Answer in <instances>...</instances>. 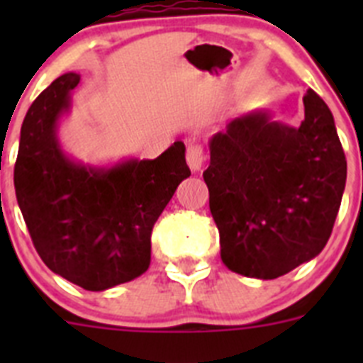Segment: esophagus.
I'll return each mask as SVG.
<instances>
[{
  "instance_id": "obj_1",
  "label": "esophagus",
  "mask_w": 363,
  "mask_h": 363,
  "mask_svg": "<svg viewBox=\"0 0 363 363\" xmlns=\"http://www.w3.org/2000/svg\"><path fill=\"white\" fill-rule=\"evenodd\" d=\"M185 158H187V165L191 167V171H194V172L201 171V167H203V162H205L203 147H201L200 143L191 142L187 145V152H185Z\"/></svg>"
}]
</instances>
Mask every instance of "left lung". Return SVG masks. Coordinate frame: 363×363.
Listing matches in <instances>:
<instances>
[{"instance_id": "obj_1", "label": "left lung", "mask_w": 363, "mask_h": 363, "mask_svg": "<svg viewBox=\"0 0 363 363\" xmlns=\"http://www.w3.org/2000/svg\"><path fill=\"white\" fill-rule=\"evenodd\" d=\"M298 129L249 112L211 138L203 172L221 259L272 280L318 256L333 233L347 178L335 120L313 89Z\"/></svg>"}]
</instances>
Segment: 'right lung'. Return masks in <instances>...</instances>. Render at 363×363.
Returning a JSON list of instances; mask_svg holds the SVG:
<instances>
[{"mask_svg": "<svg viewBox=\"0 0 363 363\" xmlns=\"http://www.w3.org/2000/svg\"><path fill=\"white\" fill-rule=\"evenodd\" d=\"M78 83L79 74H63L30 105L14 187L45 265L83 289L105 291L149 269L154 223L191 171L182 142L156 160H129L111 169L67 158L56 130Z\"/></svg>", "mask_w": 363, "mask_h": 363, "instance_id": "right-lung-1", "label": "right lung"}]
</instances>
